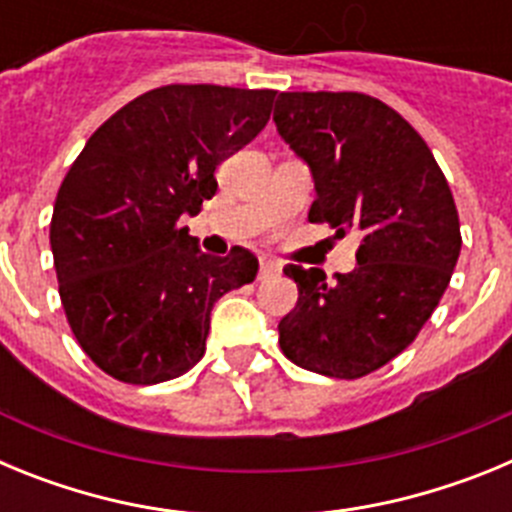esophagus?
<instances>
[{"label":"esophagus","mask_w":512,"mask_h":512,"mask_svg":"<svg viewBox=\"0 0 512 512\" xmlns=\"http://www.w3.org/2000/svg\"><path fill=\"white\" fill-rule=\"evenodd\" d=\"M277 271H279V264H277V261L261 259V266H259V279L271 277V274H277Z\"/></svg>","instance_id":"obj_1"}]
</instances>
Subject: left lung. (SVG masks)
Masks as SVG:
<instances>
[{
  "instance_id": "1",
  "label": "left lung",
  "mask_w": 512,
  "mask_h": 512,
  "mask_svg": "<svg viewBox=\"0 0 512 512\" xmlns=\"http://www.w3.org/2000/svg\"><path fill=\"white\" fill-rule=\"evenodd\" d=\"M274 122L315 184L310 223L359 230L356 269L289 264L295 310L279 323L289 361L325 377L374 372L415 341L454 274L459 212L431 148L392 107L359 92H284Z\"/></svg>"
}]
</instances>
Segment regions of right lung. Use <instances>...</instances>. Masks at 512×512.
<instances>
[{"label":"right lung","instance_id":"add662e5","mask_svg":"<svg viewBox=\"0 0 512 512\" xmlns=\"http://www.w3.org/2000/svg\"><path fill=\"white\" fill-rule=\"evenodd\" d=\"M274 89L169 84L140 94L87 140L51 220L58 292L79 346L110 377L158 384L205 354L215 302L259 259L207 256L182 228L217 192L215 169L271 115Z\"/></svg>","mask_w":512,"mask_h":512}]
</instances>
